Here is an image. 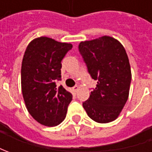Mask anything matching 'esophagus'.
Listing matches in <instances>:
<instances>
[{
  "instance_id": "obj_1",
  "label": "esophagus",
  "mask_w": 152,
  "mask_h": 152,
  "mask_svg": "<svg viewBox=\"0 0 152 152\" xmlns=\"http://www.w3.org/2000/svg\"><path fill=\"white\" fill-rule=\"evenodd\" d=\"M79 86H78V85H75V86H73V91H75V92H77V91H79Z\"/></svg>"
}]
</instances>
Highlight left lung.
Masks as SVG:
<instances>
[{
    "label": "left lung",
    "mask_w": 152,
    "mask_h": 152,
    "mask_svg": "<svg viewBox=\"0 0 152 152\" xmlns=\"http://www.w3.org/2000/svg\"><path fill=\"white\" fill-rule=\"evenodd\" d=\"M79 51L88 73L97 81L83 107L92 120L110 123L118 117L129 97L131 69L125 49L118 40L102 36L80 42Z\"/></svg>",
    "instance_id": "obj_1"
}]
</instances>
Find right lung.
<instances>
[{"mask_svg":"<svg viewBox=\"0 0 152 152\" xmlns=\"http://www.w3.org/2000/svg\"><path fill=\"white\" fill-rule=\"evenodd\" d=\"M73 45L47 37L32 40L22 62L21 85L29 114L40 124L58 125L66 118L73 96L56 82L61 79V61Z\"/></svg>","mask_w":152,"mask_h":152,"instance_id":"1","label":"right lung"}]
</instances>
